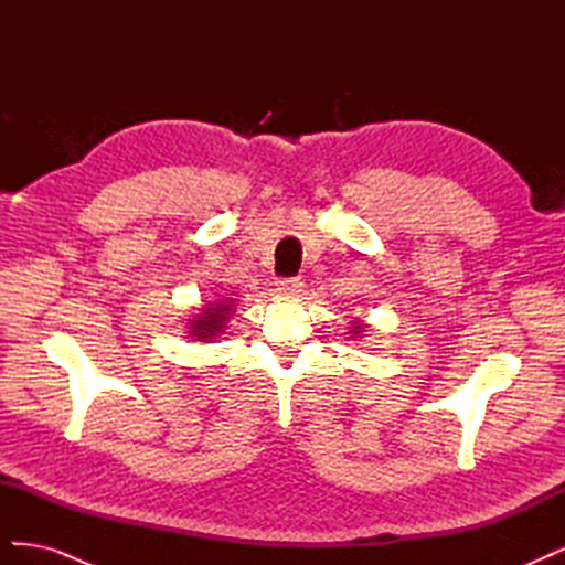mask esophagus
Masks as SVG:
<instances>
[{
    "instance_id": "1",
    "label": "esophagus",
    "mask_w": 565,
    "mask_h": 565,
    "mask_svg": "<svg viewBox=\"0 0 565 565\" xmlns=\"http://www.w3.org/2000/svg\"><path fill=\"white\" fill-rule=\"evenodd\" d=\"M301 285H303L301 278H287V280L278 282V292L282 297H295V295L301 292Z\"/></svg>"
}]
</instances>
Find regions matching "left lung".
<instances>
[{"label":"left lung","instance_id":"8db88e82","mask_svg":"<svg viewBox=\"0 0 565 565\" xmlns=\"http://www.w3.org/2000/svg\"><path fill=\"white\" fill-rule=\"evenodd\" d=\"M349 324H351V328H349V334H351V339H361V337L367 332V324H365L361 318L351 320Z\"/></svg>","mask_w":565,"mask_h":565}]
</instances>
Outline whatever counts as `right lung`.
<instances>
[{
  "mask_svg": "<svg viewBox=\"0 0 565 565\" xmlns=\"http://www.w3.org/2000/svg\"><path fill=\"white\" fill-rule=\"evenodd\" d=\"M235 313V299H216L210 301L204 309H200L198 316H193L188 320L185 330L188 337H193L195 341H214L218 334H224V330L228 328V320Z\"/></svg>",
  "mask_w": 565,
  "mask_h": 565,
  "instance_id": "right-lung-1",
  "label": "right lung"
}]
</instances>
